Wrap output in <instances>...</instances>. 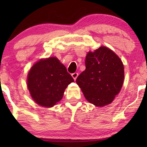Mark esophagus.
I'll use <instances>...</instances> for the list:
<instances>
[{
    "instance_id": "esophagus-1",
    "label": "esophagus",
    "mask_w": 147,
    "mask_h": 147,
    "mask_svg": "<svg viewBox=\"0 0 147 147\" xmlns=\"http://www.w3.org/2000/svg\"><path fill=\"white\" fill-rule=\"evenodd\" d=\"M71 76L73 77L74 80H76V78H77L78 76V73H77V72H75V73L71 74Z\"/></svg>"
}]
</instances>
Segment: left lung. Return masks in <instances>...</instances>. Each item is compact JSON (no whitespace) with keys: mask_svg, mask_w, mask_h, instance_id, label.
<instances>
[{"mask_svg":"<svg viewBox=\"0 0 147 147\" xmlns=\"http://www.w3.org/2000/svg\"><path fill=\"white\" fill-rule=\"evenodd\" d=\"M86 69L76 79L86 99L98 107L111 103L124 82L123 63L111 49L102 46L86 57Z\"/></svg>","mask_w":147,"mask_h":147,"instance_id":"obj_1","label":"left lung"}]
</instances>
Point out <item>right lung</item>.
Instances as JSON below:
<instances>
[{"label": "right lung", "instance_id": "add662e5", "mask_svg": "<svg viewBox=\"0 0 147 147\" xmlns=\"http://www.w3.org/2000/svg\"><path fill=\"white\" fill-rule=\"evenodd\" d=\"M27 87L32 98L39 105L53 107L63 98L67 86L74 80L55 57L41 59L28 74Z\"/></svg>", "mask_w": 147, "mask_h": 147}]
</instances>
